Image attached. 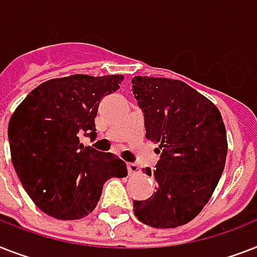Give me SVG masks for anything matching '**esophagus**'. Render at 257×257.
<instances>
[{"instance_id":"1","label":"esophagus","mask_w":257,"mask_h":257,"mask_svg":"<svg viewBox=\"0 0 257 257\" xmlns=\"http://www.w3.org/2000/svg\"><path fill=\"white\" fill-rule=\"evenodd\" d=\"M128 173H129V176L137 177V176H140V173H141V170H140L139 165L128 164Z\"/></svg>"}]
</instances>
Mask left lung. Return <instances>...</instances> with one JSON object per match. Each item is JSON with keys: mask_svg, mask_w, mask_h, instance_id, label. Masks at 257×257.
Masks as SVG:
<instances>
[{"mask_svg": "<svg viewBox=\"0 0 257 257\" xmlns=\"http://www.w3.org/2000/svg\"><path fill=\"white\" fill-rule=\"evenodd\" d=\"M132 84L145 136L161 153L156 169H145L157 190L147 201L133 202V211L156 228L182 226L202 211L222 177L228 149L222 114L185 81L135 76Z\"/></svg>", "mask_w": 257, "mask_h": 257, "instance_id": "left-lung-1", "label": "left lung"}]
</instances>
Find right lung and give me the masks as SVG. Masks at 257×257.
I'll return each mask as SVG.
<instances>
[{
  "instance_id": "1",
  "label": "right lung",
  "mask_w": 257,
  "mask_h": 257,
  "mask_svg": "<svg viewBox=\"0 0 257 257\" xmlns=\"http://www.w3.org/2000/svg\"><path fill=\"white\" fill-rule=\"evenodd\" d=\"M122 80V75L83 74L51 79L33 89L10 117L8 135L17 176L47 215L84 218L95 210L108 179L128 176L117 156L79 141L83 133L95 139L100 101Z\"/></svg>"
}]
</instances>
